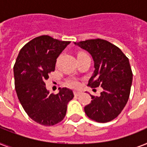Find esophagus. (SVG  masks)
<instances>
[{
  "instance_id": "esophagus-1",
  "label": "esophagus",
  "mask_w": 147,
  "mask_h": 147,
  "mask_svg": "<svg viewBox=\"0 0 147 147\" xmlns=\"http://www.w3.org/2000/svg\"><path fill=\"white\" fill-rule=\"evenodd\" d=\"M74 94H75V96H78V95L81 94V92H79V91H74Z\"/></svg>"
}]
</instances>
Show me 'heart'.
I'll list each match as a JSON object with an SVG mask.
<instances>
[{
    "instance_id": "b5f03b06",
    "label": "heart",
    "mask_w": 147,
    "mask_h": 147,
    "mask_svg": "<svg viewBox=\"0 0 147 147\" xmlns=\"http://www.w3.org/2000/svg\"><path fill=\"white\" fill-rule=\"evenodd\" d=\"M87 55L86 53H82V52H81L78 54V56H83V55ZM66 85L68 86L71 88H78L79 86V82H78V81L76 78H69L68 80L66 81Z\"/></svg>"
}]
</instances>
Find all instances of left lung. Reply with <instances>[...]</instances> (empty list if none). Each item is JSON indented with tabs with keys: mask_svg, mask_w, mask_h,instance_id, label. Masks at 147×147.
Listing matches in <instances>:
<instances>
[{
	"mask_svg": "<svg viewBox=\"0 0 147 147\" xmlns=\"http://www.w3.org/2000/svg\"><path fill=\"white\" fill-rule=\"evenodd\" d=\"M75 44L88 51L94 59L95 70L88 86L103 88L99 97L91 95L92 100L85 107V114L98 123L109 122L121 114L130 97L133 72L129 59L107 40L94 39Z\"/></svg>",
	"mask_w": 147,
	"mask_h": 147,
	"instance_id": "8db88e82",
	"label": "left lung"
}]
</instances>
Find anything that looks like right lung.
<instances>
[{
  "label": "right lung",
  "mask_w": 147,
  "mask_h": 147,
  "mask_svg": "<svg viewBox=\"0 0 147 147\" xmlns=\"http://www.w3.org/2000/svg\"><path fill=\"white\" fill-rule=\"evenodd\" d=\"M70 42L40 36L27 42L16 59L13 74L18 99L28 116L41 125L61 122L74 97L72 91L66 88H59L58 94H49L45 83L55 71L56 59Z\"/></svg>",
  "instance_id": "right-lung-1"
}]
</instances>
